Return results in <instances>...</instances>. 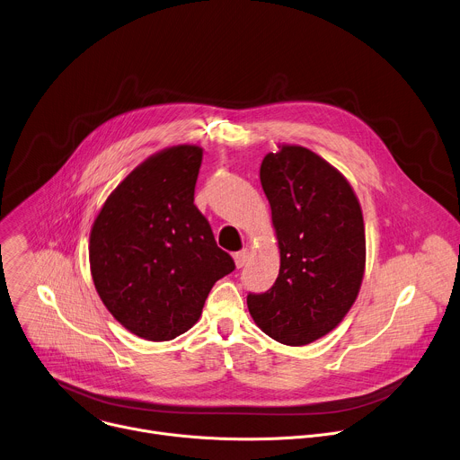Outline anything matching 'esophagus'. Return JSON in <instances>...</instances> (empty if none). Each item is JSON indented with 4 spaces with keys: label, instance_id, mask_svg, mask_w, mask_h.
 <instances>
[{
    "label": "esophagus",
    "instance_id": "obj_1",
    "mask_svg": "<svg viewBox=\"0 0 460 460\" xmlns=\"http://www.w3.org/2000/svg\"><path fill=\"white\" fill-rule=\"evenodd\" d=\"M247 258H249V251H247V249H242V251L234 252V264H236V268H238V270L245 266Z\"/></svg>",
    "mask_w": 460,
    "mask_h": 460
}]
</instances>
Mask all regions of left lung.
<instances>
[{
  "instance_id": "1",
  "label": "left lung",
  "mask_w": 460,
  "mask_h": 460,
  "mask_svg": "<svg viewBox=\"0 0 460 460\" xmlns=\"http://www.w3.org/2000/svg\"><path fill=\"white\" fill-rule=\"evenodd\" d=\"M280 249L273 288L247 295L261 332L286 346L311 344L342 322L366 270L357 194L330 162L302 146H280L260 165Z\"/></svg>"
}]
</instances>
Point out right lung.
Segmentation results:
<instances>
[{
    "label": "right lung",
    "mask_w": 460,
    "mask_h": 460,
    "mask_svg": "<svg viewBox=\"0 0 460 460\" xmlns=\"http://www.w3.org/2000/svg\"><path fill=\"white\" fill-rule=\"evenodd\" d=\"M202 156L199 146L149 156L109 194L91 229L94 288L125 330L146 341L190 330L215 282L234 270L194 206Z\"/></svg>",
    "instance_id": "1"
}]
</instances>
